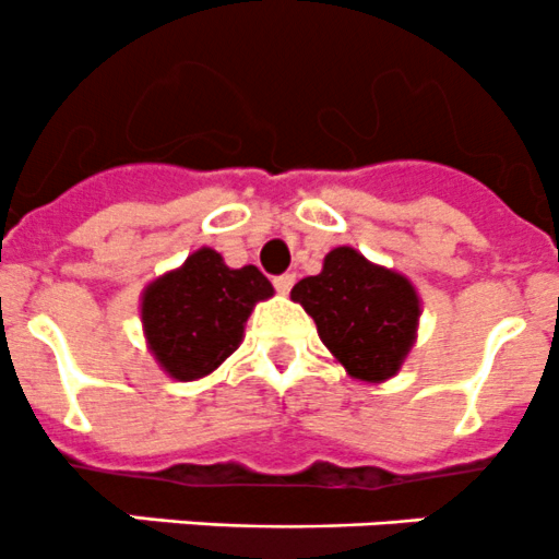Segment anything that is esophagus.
<instances>
[{
  "instance_id": "34e87169",
  "label": "esophagus",
  "mask_w": 559,
  "mask_h": 559,
  "mask_svg": "<svg viewBox=\"0 0 559 559\" xmlns=\"http://www.w3.org/2000/svg\"><path fill=\"white\" fill-rule=\"evenodd\" d=\"M293 285H296V274H282V277L274 280V287H277V293H282V296H287Z\"/></svg>"
}]
</instances>
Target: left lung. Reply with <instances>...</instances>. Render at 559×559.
Returning <instances> with one entry per match:
<instances>
[{
  "label": "left lung",
  "mask_w": 559,
  "mask_h": 559,
  "mask_svg": "<svg viewBox=\"0 0 559 559\" xmlns=\"http://www.w3.org/2000/svg\"><path fill=\"white\" fill-rule=\"evenodd\" d=\"M290 298L318 325V336L350 378L385 383L413 350L421 296L405 274L334 247L314 277L296 282Z\"/></svg>",
  "instance_id": "8db88e82"
}]
</instances>
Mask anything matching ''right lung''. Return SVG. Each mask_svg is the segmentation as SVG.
<instances>
[{
  "label": "right lung",
  "mask_w": 559,
  "mask_h": 559,
  "mask_svg": "<svg viewBox=\"0 0 559 559\" xmlns=\"http://www.w3.org/2000/svg\"><path fill=\"white\" fill-rule=\"evenodd\" d=\"M274 296L255 266L230 269L201 247L179 269L159 274L141 293L146 347L168 378L190 383L212 374L245 340L258 301Z\"/></svg>",
  "instance_id": "1"
}]
</instances>
